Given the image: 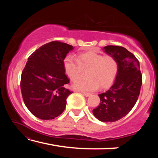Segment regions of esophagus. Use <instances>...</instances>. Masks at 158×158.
I'll return each instance as SVG.
<instances>
[{"instance_id":"34e87169","label":"esophagus","mask_w":158,"mask_h":158,"mask_svg":"<svg viewBox=\"0 0 158 158\" xmlns=\"http://www.w3.org/2000/svg\"><path fill=\"white\" fill-rule=\"evenodd\" d=\"M81 93L83 95H84V96H85V97H89V96H90V93H85V92H81Z\"/></svg>"}]
</instances>
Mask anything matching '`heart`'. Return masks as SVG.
Wrapping results in <instances>:
<instances>
[{"mask_svg": "<svg viewBox=\"0 0 158 158\" xmlns=\"http://www.w3.org/2000/svg\"><path fill=\"white\" fill-rule=\"evenodd\" d=\"M65 73L72 81L81 77L83 69H89L87 79H79L74 82V87L84 91H92L110 86L116 80L118 73V62L114 56H105L95 51L81 53L78 60L70 56L63 60Z\"/></svg>", "mask_w": 158, "mask_h": 158, "instance_id": "b5f03b06", "label": "heart"}]
</instances>
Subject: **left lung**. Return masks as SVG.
<instances>
[{"label":"left lung","mask_w":158,"mask_h":158,"mask_svg":"<svg viewBox=\"0 0 158 158\" xmlns=\"http://www.w3.org/2000/svg\"><path fill=\"white\" fill-rule=\"evenodd\" d=\"M104 49L117 59L118 73L109 90L98 95L100 104L93 113L100 121L111 123L126 116L134 107L139 96L142 74L137 58L125 48L109 45Z\"/></svg>","instance_id":"left-lung-1"}]
</instances>
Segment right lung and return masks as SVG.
<instances>
[{
    "label": "right lung",
    "instance_id": "add662e5",
    "mask_svg": "<svg viewBox=\"0 0 158 158\" xmlns=\"http://www.w3.org/2000/svg\"><path fill=\"white\" fill-rule=\"evenodd\" d=\"M73 49L72 45L52 41L28 58L21 73V94L26 107L38 118L53 119L65 110L67 98L73 92L66 88L69 79L63 60Z\"/></svg>",
    "mask_w": 158,
    "mask_h": 158
}]
</instances>
